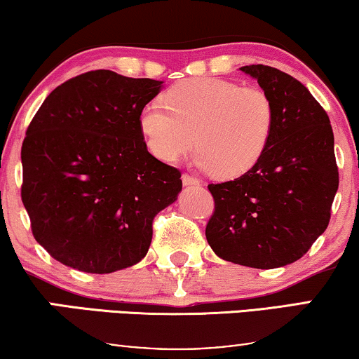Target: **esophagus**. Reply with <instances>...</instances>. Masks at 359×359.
<instances>
[{
  "mask_svg": "<svg viewBox=\"0 0 359 359\" xmlns=\"http://www.w3.org/2000/svg\"><path fill=\"white\" fill-rule=\"evenodd\" d=\"M181 180H183V184L184 186H196V184H199V180L198 178H194V176L186 175V173L181 176Z\"/></svg>",
  "mask_w": 359,
  "mask_h": 359,
  "instance_id": "esophagus-1",
  "label": "esophagus"
}]
</instances>
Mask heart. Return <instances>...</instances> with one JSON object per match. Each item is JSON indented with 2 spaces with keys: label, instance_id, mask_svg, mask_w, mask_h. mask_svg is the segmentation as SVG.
<instances>
[{
  "label": "heart",
  "instance_id": "b5f03b06",
  "mask_svg": "<svg viewBox=\"0 0 359 359\" xmlns=\"http://www.w3.org/2000/svg\"><path fill=\"white\" fill-rule=\"evenodd\" d=\"M142 107L139 129L154 156L173 163L196 144L194 165L224 180L248 173L271 142L276 109L259 88L212 76L188 78Z\"/></svg>",
  "mask_w": 359,
  "mask_h": 359
}]
</instances>
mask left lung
Returning <instances> with one entry per match:
<instances>
[{"mask_svg": "<svg viewBox=\"0 0 359 359\" xmlns=\"http://www.w3.org/2000/svg\"><path fill=\"white\" fill-rule=\"evenodd\" d=\"M273 100L276 122L263 158L233 181L209 184L205 227L214 253L242 266H286L325 232L338 168L327 112L301 81L278 68H240Z\"/></svg>", "mask_w": 359, "mask_h": 359, "instance_id": "8db88e82", "label": "left lung"}]
</instances>
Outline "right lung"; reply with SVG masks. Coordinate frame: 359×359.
Returning a JSON list of instances; mask_svg holds the SVG:
<instances>
[{"instance_id": "1", "label": "right lung", "mask_w": 359, "mask_h": 359, "mask_svg": "<svg viewBox=\"0 0 359 359\" xmlns=\"http://www.w3.org/2000/svg\"><path fill=\"white\" fill-rule=\"evenodd\" d=\"M163 81L83 73L46 97L22 142V204L34 238L57 262L114 273L149 252L151 222L178 199L173 166L149 154L142 107Z\"/></svg>"}]
</instances>
